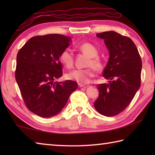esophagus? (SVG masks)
Segmentation results:
<instances>
[{"label":"esophagus","instance_id":"1","mask_svg":"<svg viewBox=\"0 0 155 155\" xmlns=\"http://www.w3.org/2000/svg\"><path fill=\"white\" fill-rule=\"evenodd\" d=\"M78 87H84V86H85V85H83V84L78 83Z\"/></svg>","mask_w":155,"mask_h":155}]
</instances>
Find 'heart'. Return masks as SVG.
Returning <instances> with one entry per match:
<instances>
[{
	"label": "heart",
	"mask_w": 155,
	"mask_h": 155,
	"mask_svg": "<svg viewBox=\"0 0 155 155\" xmlns=\"http://www.w3.org/2000/svg\"><path fill=\"white\" fill-rule=\"evenodd\" d=\"M76 48L89 57V59L85 64V66L87 68L85 69L75 70L70 72L67 74V78L84 85L90 83L91 78L94 77V70H96L97 72H101L103 70L104 64L103 60L98 57V49L92 44L90 42L81 43L76 46ZM59 60L67 69H71L74 66V56L71 50L69 48L63 50L60 53Z\"/></svg>",
	"instance_id": "b5f03b06"
}]
</instances>
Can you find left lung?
Masks as SVG:
<instances>
[{
  "label": "left lung",
  "mask_w": 155,
  "mask_h": 155,
  "mask_svg": "<svg viewBox=\"0 0 155 155\" xmlns=\"http://www.w3.org/2000/svg\"><path fill=\"white\" fill-rule=\"evenodd\" d=\"M104 39L109 59L103 70L108 84H98L99 97L94 107L100 114L111 117L122 113L129 105L141 85V57L134 42L114 31L96 35Z\"/></svg>",
  "instance_id": "8db88e82"
}]
</instances>
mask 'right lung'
<instances>
[{"label": "right lung", "instance_id": "obj_1", "mask_svg": "<svg viewBox=\"0 0 155 155\" xmlns=\"http://www.w3.org/2000/svg\"><path fill=\"white\" fill-rule=\"evenodd\" d=\"M70 41V38L59 34L38 35L18 52L15 81L25 106L39 116L57 115L78 87L73 81H54L63 75L59 55Z\"/></svg>", "mask_w": 155, "mask_h": 155}]
</instances>
